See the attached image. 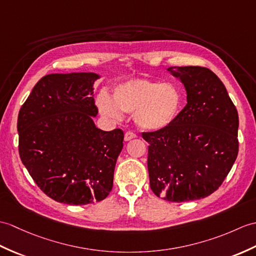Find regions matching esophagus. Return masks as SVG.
<instances>
[{"mask_svg": "<svg viewBox=\"0 0 256 256\" xmlns=\"http://www.w3.org/2000/svg\"><path fill=\"white\" fill-rule=\"evenodd\" d=\"M135 138H136V134L134 132H132V130H128V132L126 133V135H124V140H133Z\"/></svg>", "mask_w": 256, "mask_h": 256, "instance_id": "obj_1", "label": "esophagus"}]
</instances>
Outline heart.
<instances>
[{
	"mask_svg": "<svg viewBox=\"0 0 256 256\" xmlns=\"http://www.w3.org/2000/svg\"><path fill=\"white\" fill-rule=\"evenodd\" d=\"M100 111L121 118L122 112L132 114L142 130H159L176 121L182 108V94L176 85L150 80H132L114 89V101L106 94L98 98Z\"/></svg>",
	"mask_w": 256,
	"mask_h": 256,
	"instance_id": "heart-1",
	"label": "heart"
}]
</instances>
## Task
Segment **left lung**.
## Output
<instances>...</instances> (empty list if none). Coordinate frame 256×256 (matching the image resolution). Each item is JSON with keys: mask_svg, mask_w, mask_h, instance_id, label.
I'll return each instance as SVG.
<instances>
[{"mask_svg": "<svg viewBox=\"0 0 256 256\" xmlns=\"http://www.w3.org/2000/svg\"><path fill=\"white\" fill-rule=\"evenodd\" d=\"M188 104L168 128L142 132L150 184L168 202L204 198L218 190L239 152V116L222 80L210 68L172 66Z\"/></svg>", "mask_w": 256, "mask_h": 256, "instance_id": "1", "label": "left lung"}]
</instances>
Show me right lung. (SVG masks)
<instances>
[{
  "instance_id": "1",
  "label": "right lung",
  "mask_w": 256,
  "mask_h": 256,
  "mask_svg": "<svg viewBox=\"0 0 256 256\" xmlns=\"http://www.w3.org/2000/svg\"><path fill=\"white\" fill-rule=\"evenodd\" d=\"M98 78L94 73L46 75L20 110L22 162L41 191L60 203L100 202L114 186L124 133L94 126L92 85Z\"/></svg>"
}]
</instances>
